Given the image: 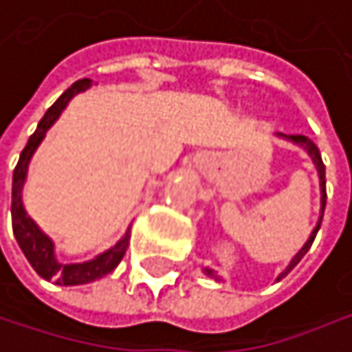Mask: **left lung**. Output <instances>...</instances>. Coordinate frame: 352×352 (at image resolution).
Returning a JSON list of instances; mask_svg holds the SVG:
<instances>
[{
	"label": "left lung",
	"mask_w": 352,
	"mask_h": 352,
	"mask_svg": "<svg viewBox=\"0 0 352 352\" xmlns=\"http://www.w3.org/2000/svg\"><path fill=\"white\" fill-rule=\"evenodd\" d=\"M280 138H285V140H291L293 144H297V146H301L309 156H311V160H314V164H316V168H318V175H320V192H322V210H320V219H318V225H316V229L311 231V235H309V239L305 241V245L297 252V256L289 262V266L285 268V272H280V276H278V280L283 278V276H287L299 262H301V258L309 252V248H311V243H314V239H316V235H318V231H320V225H322V219H324V208H326V166H324V162H322V154H320V150H318V146L307 138V135H287V133H278ZM204 274H208V276H212V278H217V280H221L219 276H217V272L214 270H210V268H204Z\"/></svg>",
	"instance_id": "8db88e82"
}]
</instances>
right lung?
Segmentation results:
<instances>
[{"instance_id":"1","label":"right lung","mask_w":352,"mask_h":352,"mask_svg":"<svg viewBox=\"0 0 352 352\" xmlns=\"http://www.w3.org/2000/svg\"><path fill=\"white\" fill-rule=\"evenodd\" d=\"M90 86H92V80H88V78H82V80L74 82L47 109V113L43 115V119L36 125V131L28 138V144L24 146V150L20 154V160H18V164L14 168V179H12V225H14V237H16L22 254L26 256V260L34 268V272L41 278L55 280V285H63V287L94 283V280L111 274L119 266V262L123 260L125 250H127V243H129V229H127L125 235L113 248H109L107 252L98 254L94 260H88V262H82V264H61L55 258V245H53V241L26 214L24 204H22V188H24V182H26L28 162H30L34 150L43 142L47 129L59 119V115L67 107V102L78 92H84Z\"/></svg>"}]
</instances>
